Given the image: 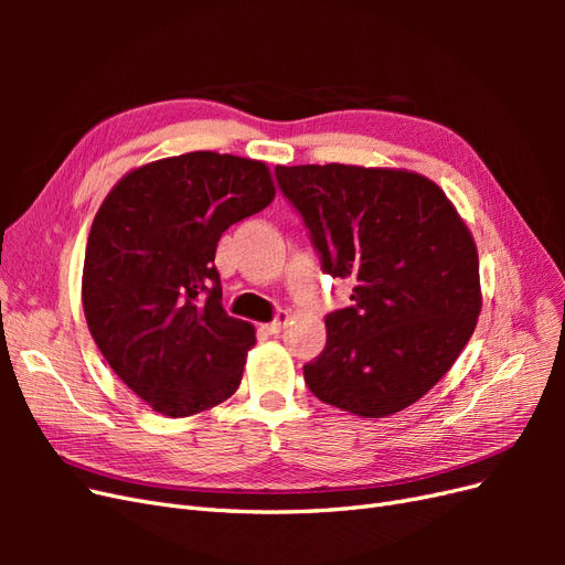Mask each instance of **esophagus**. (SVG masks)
<instances>
[{
    "mask_svg": "<svg viewBox=\"0 0 565 565\" xmlns=\"http://www.w3.org/2000/svg\"><path fill=\"white\" fill-rule=\"evenodd\" d=\"M289 322V313L287 311H278L276 313V318H273L270 322H266L264 324V330L266 332H270V334H280L282 330H285V324Z\"/></svg>",
    "mask_w": 565,
    "mask_h": 565,
    "instance_id": "esophagus-1",
    "label": "esophagus"
}]
</instances>
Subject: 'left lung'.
I'll return each instance as SVG.
<instances>
[{"instance_id": "8db88e82", "label": "left lung", "mask_w": 565, "mask_h": 565, "mask_svg": "<svg viewBox=\"0 0 565 565\" xmlns=\"http://www.w3.org/2000/svg\"><path fill=\"white\" fill-rule=\"evenodd\" d=\"M322 273L353 278L351 306L324 316L328 344L303 365L322 403L388 417L446 374L481 313L478 252L440 188L403 169L276 167Z\"/></svg>"}]
</instances>
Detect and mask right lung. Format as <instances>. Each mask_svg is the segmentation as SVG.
<instances>
[{"label":"right lung","instance_id":"add662e5","mask_svg":"<svg viewBox=\"0 0 565 565\" xmlns=\"http://www.w3.org/2000/svg\"><path fill=\"white\" fill-rule=\"evenodd\" d=\"M264 162L198 150L134 169L92 224L82 273L89 332L113 372L167 417L241 386L254 328L221 303V233L268 207Z\"/></svg>","mask_w":565,"mask_h":565}]
</instances>
